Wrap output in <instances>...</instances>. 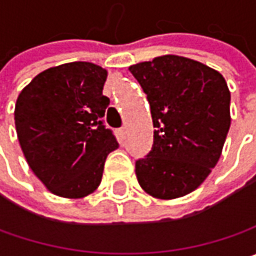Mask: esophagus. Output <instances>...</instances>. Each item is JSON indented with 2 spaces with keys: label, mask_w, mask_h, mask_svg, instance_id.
Wrapping results in <instances>:
<instances>
[{
  "label": "esophagus",
  "mask_w": 256,
  "mask_h": 256,
  "mask_svg": "<svg viewBox=\"0 0 256 256\" xmlns=\"http://www.w3.org/2000/svg\"><path fill=\"white\" fill-rule=\"evenodd\" d=\"M118 135H120L121 138H125V126H122V128H120V130H118Z\"/></svg>",
  "instance_id": "obj_1"
}]
</instances>
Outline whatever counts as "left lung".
<instances>
[{
  "label": "left lung",
  "mask_w": 256,
  "mask_h": 256,
  "mask_svg": "<svg viewBox=\"0 0 256 256\" xmlns=\"http://www.w3.org/2000/svg\"><path fill=\"white\" fill-rule=\"evenodd\" d=\"M146 94L154 124L151 151L135 161L145 192L161 200L196 190L222 152L231 125V94L218 71L164 55L130 66Z\"/></svg>",
  "instance_id": "obj_1"
}]
</instances>
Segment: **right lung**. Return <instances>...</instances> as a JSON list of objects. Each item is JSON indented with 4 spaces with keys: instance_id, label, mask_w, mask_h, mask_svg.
<instances>
[{
    "instance_id": "1",
    "label": "right lung",
    "mask_w": 256,
    "mask_h": 256,
    "mask_svg": "<svg viewBox=\"0 0 256 256\" xmlns=\"http://www.w3.org/2000/svg\"><path fill=\"white\" fill-rule=\"evenodd\" d=\"M106 71L68 62L38 74L18 95L15 128L25 160L50 191L82 198L101 184L108 154L118 148L104 125Z\"/></svg>"
}]
</instances>
